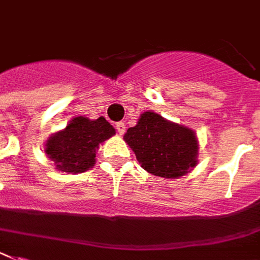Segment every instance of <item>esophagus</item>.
Here are the masks:
<instances>
[{
    "instance_id": "obj_1",
    "label": "esophagus",
    "mask_w": 260,
    "mask_h": 260,
    "mask_svg": "<svg viewBox=\"0 0 260 260\" xmlns=\"http://www.w3.org/2000/svg\"><path fill=\"white\" fill-rule=\"evenodd\" d=\"M116 131L117 134L119 135H124V132H125V124L123 123V121H119V123H116Z\"/></svg>"
}]
</instances>
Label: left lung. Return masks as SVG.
<instances>
[{
  "label": "left lung",
  "mask_w": 260,
  "mask_h": 260,
  "mask_svg": "<svg viewBox=\"0 0 260 260\" xmlns=\"http://www.w3.org/2000/svg\"><path fill=\"white\" fill-rule=\"evenodd\" d=\"M124 141L141 168L158 177L178 178L197 165L198 140L194 131L156 112L141 113L136 125L128 128Z\"/></svg>",
  "instance_id": "obj_1"
}]
</instances>
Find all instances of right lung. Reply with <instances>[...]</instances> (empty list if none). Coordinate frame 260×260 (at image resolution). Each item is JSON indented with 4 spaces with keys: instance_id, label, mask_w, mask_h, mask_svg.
<instances>
[{
    "instance_id": "right-lung-1",
    "label": "right lung",
    "mask_w": 260,
    "mask_h": 260,
    "mask_svg": "<svg viewBox=\"0 0 260 260\" xmlns=\"http://www.w3.org/2000/svg\"><path fill=\"white\" fill-rule=\"evenodd\" d=\"M115 134V128L103 116L96 120L74 117L64 129L47 140L45 153L55 162L58 171L82 173L93 167L100 144Z\"/></svg>"
}]
</instances>
